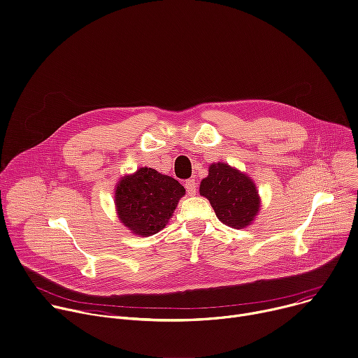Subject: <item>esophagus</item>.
Wrapping results in <instances>:
<instances>
[{
    "instance_id": "obj_1",
    "label": "esophagus",
    "mask_w": 358,
    "mask_h": 358,
    "mask_svg": "<svg viewBox=\"0 0 358 358\" xmlns=\"http://www.w3.org/2000/svg\"><path fill=\"white\" fill-rule=\"evenodd\" d=\"M184 185H185V189H187V192L189 194V196H194V194L197 192V182H196V180H194V178L187 180Z\"/></svg>"
}]
</instances>
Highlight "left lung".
<instances>
[{"instance_id": "8db88e82", "label": "left lung", "mask_w": 358, "mask_h": 358, "mask_svg": "<svg viewBox=\"0 0 358 358\" xmlns=\"http://www.w3.org/2000/svg\"><path fill=\"white\" fill-rule=\"evenodd\" d=\"M200 194L210 201L218 220L236 230L245 229L255 220L262 203L254 181L225 162L210 166Z\"/></svg>"}]
</instances>
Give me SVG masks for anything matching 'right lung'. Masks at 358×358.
I'll return each mask as SVG.
<instances>
[{"label":"right lung","instance_id":"obj_1","mask_svg":"<svg viewBox=\"0 0 358 358\" xmlns=\"http://www.w3.org/2000/svg\"><path fill=\"white\" fill-rule=\"evenodd\" d=\"M184 194V187L173 177L154 169H138L117 184L118 218L137 236H154L169 224Z\"/></svg>","mask_w":358,"mask_h":358}]
</instances>
